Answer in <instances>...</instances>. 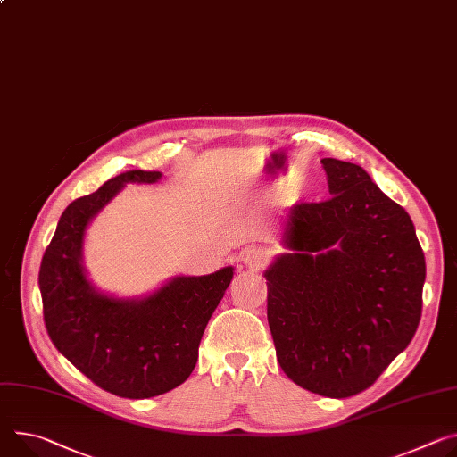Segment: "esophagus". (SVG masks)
<instances>
[{
    "mask_svg": "<svg viewBox=\"0 0 457 457\" xmlns=\"http://www.w3.org/2000/svg\"><path fill=\"white\" fill-rule=\"evenodd\" d=\"M242 262L245 268L259 271L266 266L268 253L262 250V247H247V250L242 253Z\"/></svg>",
    "mask_w": 457,
    "mask_h": 457,
    "instance_id": "esophagus-1",
    "label": "esophagus"
}]
</instances>
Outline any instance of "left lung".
Returning <instances> with one entry per match:
<instances>
[{
  "label": "left lung",
  "mask_w": 457,
  "mask_h": 457,
  "mask_svg": "<svg viewBox=\"0 0 457 457\" xmlns=\"http://www.w3.org/2000/svg\"><path fill=\"white\" fill-rule=\"evenodd\" d=\"M331 198L287 213L289 253L266 270L277 359L295 385L345 399L416 334L427 275L416 229L357 163L322 158Z\"/></svg>",
  "instance_id": "obj_1"
}]
</instances>
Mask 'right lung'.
<instances>
[{"instance_id":"add662e5","label":"right lung","mask_w":457,"mask_h":457,"mask_svg":"<svg viewBox=\"0 0 457 457\" xmlns=\"http://www.w3.org/2000/svg\"><path fill=\"white\" fill-rule=\"evenodd\" d=\"M160 177L126 171L71 202L37 275L53 345L95 385L128 399L165 394L191 376L207 320L233 278L231 266L175 277L144 299L109 297L87 280L81 245L89 222L126 184H153Z\"/></svg>"}]
</instances>
